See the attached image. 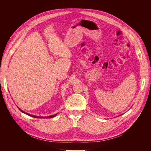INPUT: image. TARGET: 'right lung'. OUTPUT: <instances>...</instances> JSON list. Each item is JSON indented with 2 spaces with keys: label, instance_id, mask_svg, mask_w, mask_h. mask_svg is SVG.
Returning <instances> with one entry per match:
<instances>
[{
  "label": "right lung",
  "instance_id": "1",
  "mask_svg": "<svg viewBox=\"0 0 151 151\" xmlns=\"http://www.w3.org/2000/svg\"><path fill=\"white\" fill-rule=\"evenodd\" d=\"M19 109L22 111V113H25V114H27V115H28V116H31V117H35V118H46V119H49V118H52V117H55V116H56L57 115V114H56L52 115V116H47V117H39V116H34V115H31V114H28V113H25L24 111H23L20 109Z\"/></svg>",
  "mask_w": 151,
  "mask_h": 151
}]
</instances>
